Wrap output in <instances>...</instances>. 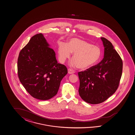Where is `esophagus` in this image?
Returning <instances> with one entry per match:
<instances>
[{
    "label": "esophagus",
    "instance_id": "1",
    "mask_svg": "<svg viewBox=\"0 0 135 135\" xmlns=\"http://www.w3.org/2000/svg\"><path fill=\"white\" fill-rule=\"evenodd\" d=\"M68 74H73L75 73V71H74V70L70 69V68L68 69Z\"/></svg>",
    "mask_w": 135,
    "mask_h": 135
}]
</instances>
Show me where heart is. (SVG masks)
Here are the masks:
<instances>
[{"mask_svg": "<svg viewBox=\"0 0 135 135\" xmlns=\"http://www.w3.org/2000/svg\"><path fill=\"white\" fill-rule=\"evenodd\" d=\"M71 53L74 54L72 66H78L80 69H88L98 61L101 56V51L97 46L85 41L78 38H72L67 44L61 43L59 45L58 54L59 59L61 63L64 62L71 57Z\"/></svg>", "mask_w": 135, "mask_h": 135, "instance_id": "obj_1", "label": "heart"}]
</instances>
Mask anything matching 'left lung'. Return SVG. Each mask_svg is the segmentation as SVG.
I'll list each match as a JSON object with an SVG mask.
<instances>
[{"label": "left lung", "instance_id": "8db88e82", "mask_svg": "<svg viewBox=\"0 0 135 135\" xmlns=\"http://www.w3.org/2000/svg\"><path fill=\"white\" fill-rule=\"evenodd\" d=\"M101 38L104 47V58L99 64L78 73L79 95L91 104L103 103L114 94L122 76V59L110 41Z\"/></svg>", "mask_w": 135, "mask_h": 135}]
</instances>
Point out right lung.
I'll return each instance as SVG.
<instances>
[{"mask_svg":"<svg viewBox=\"0 0 135 135\" xmlns=\"http://www.w3.org/2000/svg\"><path fill=\"white\" fill-rule=\"evenodd\" d=\"M18 74L21 83L31 96L47 100L58 91L68 70L58 64L54 50L41 33L32 36L21 50L18 59Z\"/></svg>","mask_w":135,"mask_h":135,"instance_id":"right-lung-1","label":"right lung"}]
</instances>
